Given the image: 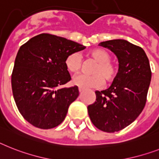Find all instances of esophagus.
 <instances>
[{
    "mask_svg": "<svg viewBox=\"0 0 159 159\" xmlns=\"http://www.w3.org/2000/svg\"><path fill=\"white\" fill-rule=\"evenodd\" d=\"M78 91H79L80 93H82V91H84V89L83 88H81V87H79V88H78Z\"/></svg>",
    "mask_w": 159,
    "mask_h": 159,
    "instance_id": "esophagus-1",
    "label": "esophagus"
}]
</instances>
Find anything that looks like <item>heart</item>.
I'll return each mask as SVG.
<instances>
[{"label":"heart","mask_w":159,"mask_h":159,"mask_svg":"<svg viewBox=\"0 0 159 159\" xmlns=\"http://www.w3.org/2000/svg\"><path fill=\"white\" fill-rule=\"evenodd\" d=\"M91 57L97 61L92 69L91 75L80 74L73 79V83L81 88H99L104 85V79L111 82L116 79L118 68L111 62V55L104 49H95L90 53ZM65 66L70 73H77L82 66V57L79 52L71 53L65 59Z\"/></svg>","instance_id":"1"}]
</instances>
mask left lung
<instances>
[{"label":"left lung","mask_w":159,"mask_h":159,"mask_svg":"<svg viewBox=\"0 0 159 159\" xmlns=\"http://www.w3.org/2000/svg\"><path fill=\"white\" fill-rule=\"evenodd\" d=\"M99 46L115 54L118 73L109 88L95 91V101L87 110L98 129L115 132L132 123L142 112L152 73L149 59L140 46L122 39L100 42Z\"/></svg>","instance_id":"obj_1"}]
</instances>
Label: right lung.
I'll return each mask as SVG.
<instances>
[{
    "label": "right lung",
    "instance_id": "obj_1",
    "mask_svg": "<svg viewBox=\"0 0 159 159\" xmlns=\"http://www.w3.org/2000/svg\"><path fill=\"white\" fill-rule=\"evenodd\" d=\"M85 48L48 33L37 35L19 48L11 85L19 113L29 123L50 129L64 121L69 105L79 95L77 86L59 88L71 80L65 59Z\"/></svg>",
    "mask_w": 159,
    "mask_h": 159
}]
</instances>
